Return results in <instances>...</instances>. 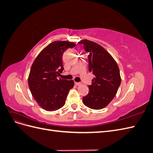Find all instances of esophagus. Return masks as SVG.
<instances>
[{"label":"esophagus","instance_id":"esophagus-1","mask_svg":"<svg viewBox=\"0 0 153 153\" xmlns=\"http://www.w3.org/2000/svg\"><path fill=\"white\" fill-rule=\"evenodd\" d=\"M75 84L76 85H77V86H80V85H82V84H81L80 82H75Z\"/></svg>","mask_w":153,"mask_h":153}]
</instances>
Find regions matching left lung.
<instances>
[{
	"instance_id": "obj_1",
	"label": "left lung",
	"mask_w": 153,
	"mask_h": 153,
	"mask_svg": "<svg viewBox=\"0 0 153 153\" xmlns=\"http://www.w3.org/2000/svg\"><path fill=\"white\" fill-rule=\"evenodd\" d=\"M89 53V71L94 75L89 92L83 97V102L88 107L100 110L105 108L116 95L121 78L117 62L101 45L87 39L80 40Z\"/></svg>"
}]
</instances>
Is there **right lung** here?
<instances>
[{
	"label": "right lung",
	"instance_id": "right-lung-1",
	"mask_svg": "<svg viewBox=\"0 0 153 153\" xmlns=\"http://www.w3.org/2000/svg\"><path fill=\"white\" fill-rule=\"evenodd\" d=\"M75 46L66 41H53L42 50L32 64L28 78L29 89L37 103L45 110L55 111L62 107L74 86L73 80L58 79L57 76L64 69V52Z\"/></svg>",
	"mask_w": 153,
	"mask_h": 153
}]
</instances>
